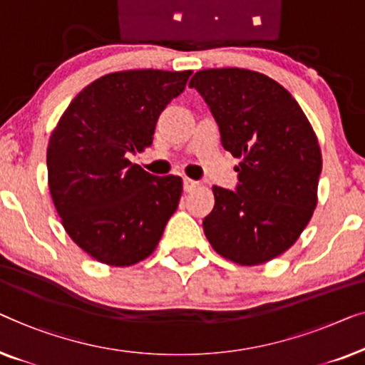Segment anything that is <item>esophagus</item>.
<instances>
[{"label": "esophagus", "instance_id": "1", "mask_svg": "<svg viewBox=\"0 0 365 365\" xmlns=\"http://www.w3.org/2000/svg\"><path fill=\"white\" fill-rule=\"evenodd\" d=\"M198 187V182L192 180V178H183V190L185 192H192V190H195Z\"/></svg>", "mask_w": 365, "mask_h": 365}]
</instances>
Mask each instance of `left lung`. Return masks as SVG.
Returning a JSON list of instances; mask_svg holds the SVG:
<instances>
[{
	"label": "left lung",
	"instance_id": "left-lung-1",
	"mask_svg": "<svg viewBox=\"0 0 365 365\" xmlns=\"http://www.w3.org/2000/svg\"><path fill=\"white\" fill-rule=\"evenodd\" d=\"M218 122L222 143L240 158L238 187H213L203 220L212 248L241 266L268 263L289 250L317 205L322 155L294 97L250 69L198 71L190 81Z\"/></svg>",
	"mask_w": 365,
	"mask_h": 365
}]
</instances>
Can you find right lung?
Masks as SVG:
<instances>
[{
	"label": "right lung",
	"mask_w": 365,
	"mask_h": 365,
	"mask_svg": "<svg viewBox=\"0 0 365 365\" xmlns=\"http://www.w3.org/2000/svg\"><path fill=\"white\" fill-rule=\"evenodd\" d=\"M192 71L130 69L86 86L48 143V185L61 223L82 251L132 266L155 251L182 197V178L155 177L129 153L152 143L160 112Z\"/></svg>",
	"instance_id": "obj_1"
}]
</instances>
